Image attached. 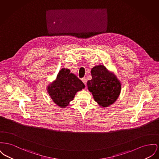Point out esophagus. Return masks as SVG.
Instances as JSON below:
<instances>
[{
  "label": "esophagus",
  "instance_id": "1",
  "mask_svg": "<svg viewBox=\"0 0 159 159\" xmlns=\"http://www.w3.org/2000/svg\"><path fill=\"white\" fill-rule=\"evenodd\" d=\"M82 80L83 83H84V84H86V82H87V80H86V78L85 77L82 79Z\"/></svg>",
  "mask_w": 159,
  "mask_h": 159
}]
</instances>
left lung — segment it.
<instances>
[{
    "mask_svg": "<svg viewBox=\"0 0 159 159\" xmlns=\"http://www.w3.org/2000/svg\"><path fill=\"white\" fill-rule=\"evenodd\" d=\"M92 79L87 82L88 88L100 106L107 107L114 103L121 92V84L116 76L104 66H94L91 70Z\"/></svg>",
    "mask_w": 159,
    "mask_h": 159,
    "instance_id": "1",
    "label": "left lung"
}]
</instances>
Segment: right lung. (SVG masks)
<instances>
[{"label":"right lung","mask_w":159,"mask_h":159,"mask_svg":"<svg viewBox=\"0 0 159 159\" xmlns=\"http://www.w3.org/2000/svg\"><path fill=\"white\" fill-rule=\"evenodd\" d=\"M84 88V83L70 70L62 68L56 80L47 88L48 93L54 103L61 107H66L72 101L75 93Z\"/></svg>","instance_id":"right-lung-1"}]
</instances>
